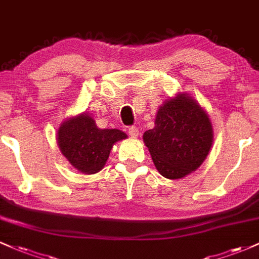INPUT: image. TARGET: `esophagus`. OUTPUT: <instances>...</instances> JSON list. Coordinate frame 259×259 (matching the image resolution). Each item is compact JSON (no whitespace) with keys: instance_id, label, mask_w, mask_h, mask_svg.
<instances>
[{"instance_id":"esophagus-1","label":"esophagus","mask_w":259,"mask_h":259,"mask_svg":"<svg viewBox=\"0 0 259 259\" xmlns=\"http://www.w3.org/2000/svg\"><path fill=\"white\" fill-rule=\"evenodd\" d=\"M127 133H129V135L132 136V138H138L139 136V129L136 126H130Z\"/></svg>"}]
</instances>
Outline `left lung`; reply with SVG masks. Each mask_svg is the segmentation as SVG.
Instances as JSON below:
<instances>
[{"label": "left lung", "mask_w": 259, "mask_h": 259, "mask_svg": "<svg viewBox=\"0 0 259 259\" xmlns=\"http://www.w3.org/2000/svg\"><path fill=\"white\" fill-rule=\"evenodd\" d=\"M208 113L186 93L164 102L157 110L155 127L144 134L157 171L168 180H180L197 171L212 145Z\"/></svg>", "instance_id": "1"}]
</instances>
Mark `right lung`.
<instances>
[{
  "instance_id": "right-lung-1",
  "label": "right lung",
  "mask_w": 259,
  "mask_h": 259,
  "mask_svg": "<svg viewBox=\"0 0 259 259\" xmlns=\"http://www.w3.org/2000/svg\"><path fill=\"white\" fill-rule=\"evenodd\" d=\"M126 138V134L118 129H99L86 113L69 118L58 130L61 153L77 171L84 175L101 171L113 145Z\"/></svg>"
}]
</instances>
